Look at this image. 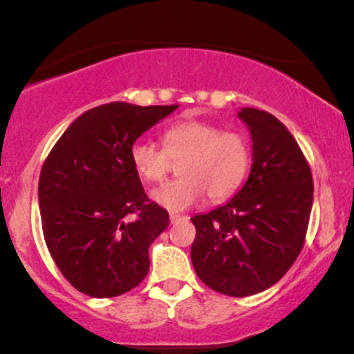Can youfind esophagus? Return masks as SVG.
Instances as JSON below:
<instances>
[{
    "mask_svg": "<svg viewBox=\"0 0 354 354\" xmlns=\"http://www.w3.org/2000/svg\"><path fill=\"white\" fill-rule=\"evenodd\" d=\"M180 219H186V216H183V214H176V213H169V221L171 223L180 221Z\"/></svg>",
    "mask_w": 354,
    "mask_h": 354,
    "instance_id": "obj_1",
    "label": "esophagus"
}]
</instances>
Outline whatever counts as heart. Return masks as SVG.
<instances>
[{
    "label": "heart",
    "instance_id": "b5f03b06",
    "mask_svg": "<svg viewBox=\"0 0 354 354\" xmlns=\"http://www.w3.org/2000/svg\"><path fill=\"white\" fill-rule=\"evenodd\" d=\"M133 169L145 181H163L171 161H180V178L154 188L149 196L168 211L188 209L203 196L225 201L245 183L251 166L250 140L239 131H223L209 121H178L165 129L163 148L136 141L129 149Z\"/></svg>",
    "mask_w": 354,
    "mask_h": 354
}]
</instances>
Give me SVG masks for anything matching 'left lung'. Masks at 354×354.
<instances>
[{
  "label": "left lung",
  "mask_w": 354,
  "mask_h": 354,
  "mask_svg": "<svg viewBox=\"0 0 354 354\" xmlns=\"http://www.w3.org/2000/svg\"><path fill=\"white\" fill-rule=\"evenodd\" d=\"M251 135L250 176L225 205L191 218V261L218 293L243 298L283 278L304 245L313 206V176L298 143L278 118L241 108Z\"/></svg>",
  "instance_id": "obj_1"
}]
</instances>
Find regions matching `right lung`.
<instances>
[{"mask_svg": "<svg viewBox=\"0 0 354 354\" xmlns=\"http://www.w3.org/2000/svg\"><path fill=\"white\" fill-rule=\"evenodd\" d=\"M176 108L115 101L88 109L44 161L38 185L44 241L81 293L113 298L148 274V250L169 216L146 196L129 149Z\"/></svg>", "mask_w": 354, "mask_h": 354, "instance_id": "right-lung-1", "label": "right lung"}]
</instances>
